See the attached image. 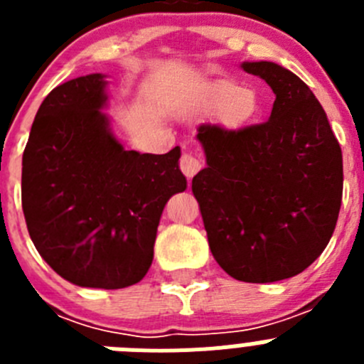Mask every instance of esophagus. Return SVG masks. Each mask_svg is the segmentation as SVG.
I'll return each mask as SVG.
<instances>
[{"mask_svg":"<svg viewBox=\"0 0 364 364\" xmlns=\"http://www.w3.org/2000/svg\"><path fill=\"white\" fill-rule=\"evenodd\" d=\"M180 169L189 180L202 169V160L197 153H184L180 159Z\"/></svg>","mask_w":364,"mask_h":364,"instance_id":"obj_1","label":"esophagus"}]
</instances>
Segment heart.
Wrapping results in <instances>:
<instances>
[{
	"instance_id": "1",
	"label": "heart",
	"mask_w": 364,
	"mask_h": 364,
	"mask_svg": "<svg viewBox=\"0 0 364 364\" xmlns=\"http://www.w3.org/2000/svg\"><path fill=\"white\" fill-rule=\"evenodd\" d=\"M204 104L218 111V120L228 129H242L260 112V98L255 89L240 87L231 78H218L205 85Z\"/></svg>"
}]
</instances>
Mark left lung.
<instances>
[{"instance_id":"8db88e82","label":"left lung","mask_w":364,"mask_h":364,"mask_svg":"<svg viewBox=\"0 0 364 364\" xmlns=\"http://www.w3.org/2000/svg\"><path fill=\"white\" fill-rule=\"evenodd\" d=\"M242 69L275 92L264 124H204V167L193 176L208 242L228 275L275 282L304 272L332 239L343 197V154L310 87L272 62Z\"/></svg>"}]
</instances>
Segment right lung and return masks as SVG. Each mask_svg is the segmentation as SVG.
I'll list each match as a JSON object with an SVG mask.
<instances>
[{
  "instance_id": "obj_1",
  "label": "right lung",
  "mask_w": 364,
  "mask_h": 364,
  "mask_svg": "<svg viewBox=\"0 0 364 364\" xmlns=\"http://www.w3.org/2000/svg\"><path fill=\"white\" fill-rule=\"evenodd\" d=\"M104 74L58 85L40 105L23 151L21 205L38 253L65 281L118 290L153 262L164 205L188 188L180 147L125 151L109 118Z\"/></svg>"
}]
</instances>
